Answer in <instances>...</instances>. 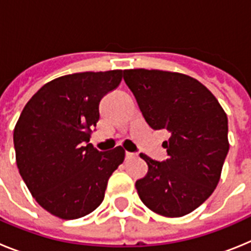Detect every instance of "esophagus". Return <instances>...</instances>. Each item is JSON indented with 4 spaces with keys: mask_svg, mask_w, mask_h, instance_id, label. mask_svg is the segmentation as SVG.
Masks as SVG:
<instances>
[{
    "mask_svg": "<svg viewBox=\"0 0 251 251\" xmlns=\"http://www.w3.org/2000/svg\"><path fill=\"white\" fill-rule=\"evenodd\" d=\"M137 156V153L134 152H126V157L127 158H133V157H136Z\"/></svg>",
    "mask_w": 251,
    "mask_h": 251,
    "instance_id": "34e87169",
    "label": "esophagus"
}]
</instances>
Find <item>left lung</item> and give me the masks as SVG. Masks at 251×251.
Segmentation results:
<instances>
[{
	"mask_svg": "<svg viewBox=\"0 0 251 251\" xmlns=\"http://www.w3.org/2000/svg\"><path fill=\"white\" fill-rule=\"evenodd\" d=\"M126 84L136 97L152 129H166V161L141 153L148 172L136 182L150 210L167 217L192 212L211 196L229 152L227 117L205 85L185 74L162 70H124Z\"/></svg>",
	"mask_w": 251,
	"mask_h": 251,
	"instance_id": "8db88e82",
	"label": "left lung"
}]
</instances>
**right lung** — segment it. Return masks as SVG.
<instances>
[{
    "mask_svg": "<svg viewBox=\"0 0 251 251\" xmlns=\"http://www.w3.org/2000/svg\"><path fill=\"white\" fill-rule=\"evenodd\" d=\"M122 77V70L57 77L27 101L17 121L13 145L20 175L37 203L60 219L94 211L124 161L121 146L100 152L88 143L101 98Z\"/></svg>",
    "mask_w": 251,
    "mask_h": 251,
    "instance_id": "obj_1",
    "label": "right lung"
}]
</instances>
